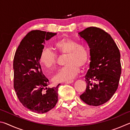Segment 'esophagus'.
<instances>
[{
	"mask_svg": "<svg viewBox=\"0 0 130 130\" xmlns=\"http://www.w3.org/2000/svg\"><path fill=\"white\" fill-rule=\"evenodd\" d=\"M73 80H69V81H65V84H71L72 83H73Z\"/></svg>",
	"mask_w": 130,
	"mask_h": 130,
	"instance_id": "34e87169",
	"label": "esophagus"
}]
</instances>
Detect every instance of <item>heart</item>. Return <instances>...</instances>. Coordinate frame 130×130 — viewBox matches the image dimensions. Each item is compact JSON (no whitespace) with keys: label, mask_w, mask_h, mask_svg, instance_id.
Listing matches in <instances>:
<instances>
[{"label":"heart","mask_w":130,"mask_h":130,"mask_svg":"<svg viewBox=\"0 0 130 130\" xmlns=\"http://www.w3.org/2000/svg\"><path fill=\"white\" fill-rule=\"evenodd\" d=\"M55 47L61 55H67V65L54 76L56 83L69 81L77 75L81 67H85L89 61V52L86 46L79 45L78 42L63 38L55 43ZM58 61V56L49 48H44L39 57L41 65L47 69L53 68Z\"/></svg>","instance_id":"obj_1"}]
</instances>
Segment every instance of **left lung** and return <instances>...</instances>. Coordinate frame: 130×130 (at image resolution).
Segmentation results:
<instances>
[{
	"label": "left lung",
	"mask_w": 130,
	"mask_h": 130,
	"mask_svg": "<svg viewBox=\"0 0 130 130\" xmlns=\"http://www.w3.org/2000/svg\"><path fill=\"white\" fill-rule=\"evenodd\" d=\"M90 48V68L85 75L87 88L80 98L86 104L98 106L108 102L115 93L122 67L120 54L115 41L104 30L89 27L78 32Z\"/></svg>",
	"instance_id": "1"
}]
</instances>
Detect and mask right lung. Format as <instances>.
I'll return each instance as SVG.
<instances>
[{"label": "right lung", "instance_id": "1", "mask_svg": "<svg viewBox=\"0 0 130 130\" xmlns=\"http://www.w3.org/2000/svg\"><path fill=\"white\" fill-rule=\"evenodd\" d=\"M56 33L31 30L21 42L15 52L14 88L19 100L24 107L38 113L47 112L58 102V89L49 88V80L43 74L39 57L45 41Z\"/></svg>", "mask_w": 130, "mask_h": 130}]
</instances>
